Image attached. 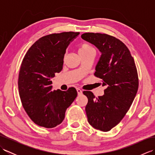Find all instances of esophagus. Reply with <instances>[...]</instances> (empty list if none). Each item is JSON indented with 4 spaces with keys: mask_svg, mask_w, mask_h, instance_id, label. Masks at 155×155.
Wrapping results in <instances>:
<instances>
[{
    "mask_svg": "<svg viewBox=\"0 0 155 155\" xmlns=\"http://www.w3.org/2000/svg\"><path fill=\"white\" fill-rule=\"evenodd\" d=\"M77 91L78 94H81L82 93V91H81V89H80L79 88H77Z\"/></svg>",
    "mask_w": 155,
    "mask_h": 155,
    "instance_id": "esophagus-1",
    "label": "esophagus"
}]
</instances>
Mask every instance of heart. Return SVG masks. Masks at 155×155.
Masks as SVG:
<instances>
[{
    "label": "heart",
    "instance_id": "obj_1",
    "mask_svg": "<svg viewBox=\"0 0 155 155\" xmlns=\"http://www.w3.org/2000/svg\"><path fill=\"white\" fill-rule=\"evenodd\" d=\"M91 52H94V48L91 45L87 43V42L81 43L78 47V52L80 55L89 53Z\"/></svg>",
    "mask_w": 155,
    "mask_h": 155
}]
</instances>
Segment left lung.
Instances as JSON below:
<instances>
[{"mask_svg":"<svg viewBox=\"0 0 155 155\" xmlns=\"http://www.w3.org/2000/svg\"><path fill=\"white\" fill-rule=\"evenodd\" d=\"M81 37L101 52L94 75L106 87L104 95L96 98L92 92L83 91L88 98V122L96 129L107 132L120 123L133 103L139 88L137 69L129 50L119 39L94 32Z\"/></svg>","mask_w":155,"mask_h":155,"instance_id":"left-lung-1","label":"left lung"}]
</instances>
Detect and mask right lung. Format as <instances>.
I'll return each instance as SVG.
<instances>
[{
  "instance_id": "add662e5",
  "label": "right lung",
  "mask_w": 155,
  "mask_h": 155,
  "mask_svg": "<svg viewBox=\"0 0 155 155\" xmlns=\"http://www.w3.org/2000/svg\"><path fill=\"white\" fill-rule=\"evenodd\" d=\"M80 32H63L40 38L25 55L18 73V86L22 107L40 127L53 128L63 121L67 108L77 97L70 87L52 91L51 78L62 69L68 44Z\"/></svg>"
}]
</instances>
